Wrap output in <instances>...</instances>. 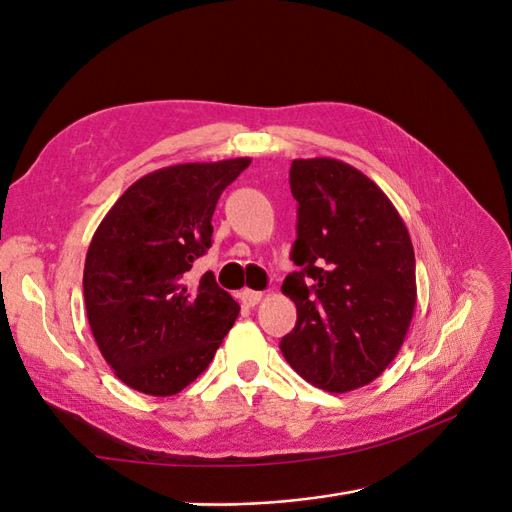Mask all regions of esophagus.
<instances>
[{
  "label": "esophagus",
  "mask_w": 512,
  "mask_h": 512,
  "mask_svg": "<svg viewBox=\"0 0 512 512\" xmlns=\"http://www.w3.org/2000/svg\"><path fill=\"white\" fill-rule=\"evenodd\" d=\"M239 299H241V303H243V305H247V307H254V305H258V303H260V299H262V292L243 288V290L239 292Z\"/></svg>",
  "instance_id": "obj_1"
}]
</instances>
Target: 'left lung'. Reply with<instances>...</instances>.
<instances>
[{
	"label": "left lung",
	"instance_id": "1",
	"mask_svg": "<svg viewBox=\"0 0 512 512\" xmlns=\"http://www.w3.org/2000/svg\"><path fill=\"white\" fill-rule=\"evenodd\" d=\"M299 203L292 271L282 292L297 324L282 354L329 393L376 380L391 365L414 316L416 265L408 228L378 185L333 158L292 160Z\"/></svg>",
	"mask_w": 512,
	"mask_h": 512
}]
</instances>
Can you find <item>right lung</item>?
Listing matches in <instances>:
<instances>
[{
  "instance_id": "1",
  "label": "right lung",
  "mask_w": 512,
  "mask_h": 512,
  "mask_svg": "<svg viewBox=\"0 0 512 512\" xmlns=\"http://www.w3.org/2000/svg\"><path fill=\"white\" fill-rule=\"evenodd\" d=\"M250 158L175 164L134 181L89 243L83 294L96 344L130 389L168 397L213 361L239 303L205 273L188 282L211 247L220 194Z\"/></svg>"
}]
</instances>
